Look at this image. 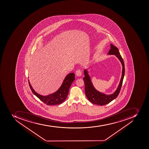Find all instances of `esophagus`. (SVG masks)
I'll return each instance as SVG.
<instances>
[{"label":"esophagus","mask_w":149,"mask_h":149,"mask_svg":"<svg viewBox=\"0 0 149 149\" xmlns=\"http://www.w3.org/2000/svg\"><path fill=\"white\" fill-rule=\"evenodd\" d=\"M81 74H82L81 71L80 70H79V69H78L76 71V76H78V77H81Z\"/></svg>","instance_id":"esophagus-1"}]
</instances>
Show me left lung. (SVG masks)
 I'll use <instances>...</instances> for the list:
<instances>
[{
    "label": "left lung",
    "instance_id": "left-lung-1",
    "mask_svg": "<svg viewBox=\"0 0 149 149\" xmlns=\"http://www.w3.org/2000/svg\"><path fill=\"white\" fill-rule=\"evenodd\" d=\"M108 54L115 55L121 62L123 67L121 80L116 90L112 94L107 95L99 91L97 89H95L92 82L91 77L88 74V69H85L84 70L85 76L83 78L85 84V92L88 100L94 104L102 106L109 103L116 98L119 94L122 87L125 73V68L123 59L120 55L118 49L112 44H110V49L108 53Z\"/></svg>",
    "mask_w": 149,
    "mask_h": 149
}]
</instances>
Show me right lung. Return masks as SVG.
<instances>
[{
    "label": "right lung",
    "mask_w": 149,
    "mask_h": 149,
    "mask_svg": "<svg viewBox=\"0 0 149 149\" xmlns=\"http://www.w3.org/2000/svg\"><path fill=\"white\" fill-rule=\"evenodd\" d=\"M74 80L75 75L74 73L68 74L65 78L61 86L56 91L45 96L40 95L35 91L30 84L29 80H28V81L30 88L35 96L47 105H55L61 104L66 100L68 95L69 88Z\"/></svg>",
    "instance_id": "right-lung-1"
}]
</instances>
